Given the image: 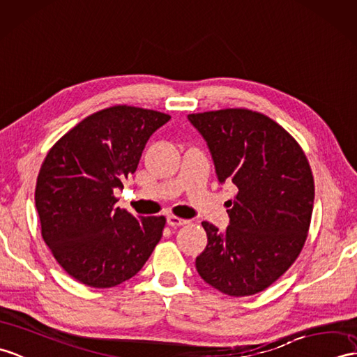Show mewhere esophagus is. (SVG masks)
I'll return each instance as SVG.
<instances>
[{"label":"esophagus","instance_id":"1","mask_svg":"<svg viewBox=\"0 0 357 357\" xmlns=\"http://www.w3.org/2000/svg\"><path fill=\"white\" fill-rule=\"evenodd\" d=\"M167 223L170 227H182V225H187L188 223V220H185V219H181V218H178V216H167Z\"/></svg>","mask_w":357,"mask_h":357}]
</instances>
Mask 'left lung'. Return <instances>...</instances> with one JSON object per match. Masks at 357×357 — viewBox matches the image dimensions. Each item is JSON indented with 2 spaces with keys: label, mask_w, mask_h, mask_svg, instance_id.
<instances>
[{
  "label": "left lung",
  "mask_w": 357,
  "mask_h": 357,
  "mask_svg": "<svg viewBox=\"0 0 357 357\" xmlns=\"http://www.w3.org/2000/svg\"><path fill=\"white\" fill-rule=\"evenodd\" d=\"M206 141L228 201L229 225L202 222L208 243L196 257L199 275L231 296L259 294L300 255L310 227L314 184L300 144L266 115L250 109L190 114Z\"/></svg>",
  "instance_id": "1"
}]
</instances>
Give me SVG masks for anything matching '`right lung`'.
<instances>
[{"instance_id":"obj_1","label":"right lung","mask_w":357,"mask_h":357,"mask_svg":"<svg viewBox=\"0 0 357 357\" xmlns=\"http://www.w3.org/2000/svg\"><path fill=\"white\" fill-rule=\"evenodd\" d=\"M169 120L158 111L112 106L82 120L47 153L35 192L40 233L80 283H123L161 240L165 218H135L115 206L114 192L135 173L147 139Z\"/></svg>"}]
</instances>
